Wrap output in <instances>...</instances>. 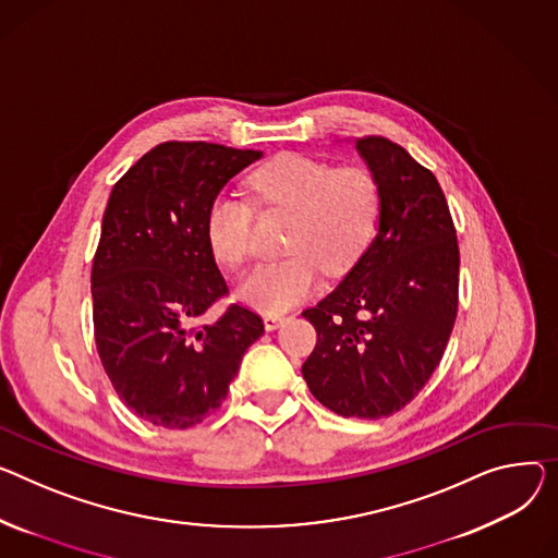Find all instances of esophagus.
<instances>
[{"label":"esophagus","instance_id":"1","mask_svg":"<svg viewBox=\"0 0 558 558\" xmlns=\"http://www.w3.org/2000/svg\"><path fill=\"white\" fill-rule=\"evenodd\" d=\"M282 323H284V318H282V316H271V314H269V316H265V329H267V331L278 329Z\"/></svg>","mask_w":558,"mask_h":558}]
</instances>
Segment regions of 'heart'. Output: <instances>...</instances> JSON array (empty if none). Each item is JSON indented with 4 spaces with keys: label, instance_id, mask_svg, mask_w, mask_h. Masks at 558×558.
Segmentation results:
<instances>
[{
    "label": "heart",
    "instance_id": "heart-1",
    "mask_svg": "<svg viewBox=\"0 0 558 558\" xmlns=\"http://www.w3.org/2000/svg\"><path fill=\"white\" fill-rule=\"evenodd\" d=\"M259 204L293 210L287 251L278 263L257 265L238 287L240 301L271 316L307 301L320 274L354 265L377 229L379 189L363 168H337L284 153L251 174ZM253 210L238 195L219 193L206 210V240L221 265L240 269L251 255Z\"/></svg>",
    "mask_w": 558,
    "mask_h": 558
}]
</instances>
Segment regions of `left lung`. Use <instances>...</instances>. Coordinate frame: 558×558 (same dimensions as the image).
Masks as SVG:
<instances>
[{
  "instance_id": "1",
  "label": "left lung",
  "mask_w": 558,
  "mask_h": 558,
  "mask_svg": "<svg viewBox=\"0 0 558 558\" xmlns=\"http://www.w3.org/2000/svg\"><path fill=\"white\" fill-rule=\"evenodd\" d=\"M354 147L379 189L377 235L337 289L303 312L318 333L303 377L337 415L379 420L411 401L441 361L458 314L460 251L430 170L384 136Z\"/></svg>"
}]
</instances>
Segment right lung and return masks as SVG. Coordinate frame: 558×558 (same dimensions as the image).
Returning a JSON list of instances; mask_svg holds the SVG:
<instances>
[{
	"label": "right lung",
	"instance_id": "1",
	"mask_svg": "<svg viewBox=\"0 0 558 558\" xmlns=\"http://www.w3.org/2000/svg\"><path fill=\"white\" fill-rule=\"evenodd\" d=\"M259 150L161 143L111 189L92 267L94 337L105 373L141 420L189 428L227 399L244 352L265 323L231 305L206 240V210Z\"/></svg>",
	"mask_w": 558,
	"mask_h": 558
}]
</instances>
